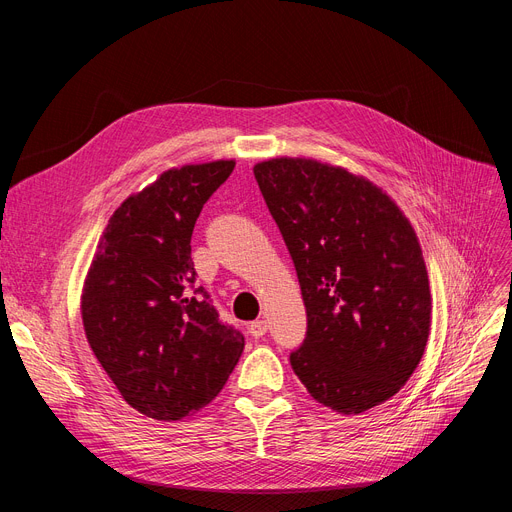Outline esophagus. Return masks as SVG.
Masks as SVG:
<instances>
[{
	"label": "esophagus",
	"mask_w": 512,
	"mask_h": 512,
	"mask_svg": "<svg viewBox=\"0 0 512 512\" xmlns=\"http://www.w3.org/2000/svg\"><path fill=\"white\" fill-rule=\"evenodd\" d=\"M267 321L265 319H257V321H253V324L249 326V334L253 336V338H261V336H265V332H267Z\"/></svg>",
	"instance_id": "1"
}]
</instances>
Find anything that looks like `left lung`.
<instances>
[{"label":"left lung","instance_id":"8db88e82","mask_svg":"<svg viewBox=\"0 0 512 512\" xmlns=\"http://www.w3.org/2000/svg\"><path fill=\"white\" fill-rule=\"evenodd\" d=\"M288 247L307 309L290 365L342 415L382 405L407 384L432 328L419 238L371 180L305 157L253 168Z\"/></svg>","mask_w":512,"mask_h":512}]
</instances>
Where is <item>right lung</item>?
I'll return each mask as SVG.
<instances>
[{
    "mask_svg": "<svg viewBox=\"0 0 512 512\" xmlns=\"http://www.w3.org/2000/svg\"><path fill=\"white\" fill-rule=\"evenodd\" d=\"M234 159L166 170L107 222L80 313L89 346L132 409L180 421L220 394L245 336L195 288L191 236Z\"/></svg>",
    "mask_w": 512,
    "mask_h": 512,
    "instance_id": "right-lung-1",
    "label": "right lung"
}]
</instances>
